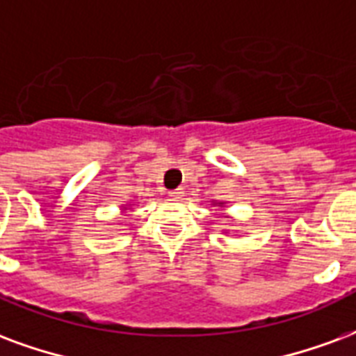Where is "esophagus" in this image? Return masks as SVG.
<instances>
[{
	"label": "esophagus",
	"instance_id": "34e87169",
	"mask_svg": "<svg viewBox=\"0 0 356 356\" xmlns=\"http://www.w3.org/2000/svg\"><path fill=\"white\" fill-rule=\"evenodd\" d=\"M183 196V191L181 188H175V191H170V198L171 200H179Z\"/></svg>",
	"mask_w": 356,
	"mask_h": 356
}]
</instances>
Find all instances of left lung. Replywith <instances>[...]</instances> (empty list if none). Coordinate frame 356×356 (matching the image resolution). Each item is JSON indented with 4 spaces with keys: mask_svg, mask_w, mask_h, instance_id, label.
<instances>
[{
    "mask_svg": "<svg viewBox=\"0 0 356 356\" xmlns=\"http://www.w3.org/2000/svg\"><path fill=\"white\" fill-rule=\"evenodd\" d=\"M213 205H218V207H225V202H217V200H213ZM228 234V232H225Z\"/></svg>",
    "mask_w": 356,
    "mask_h": 356,
    "instance_id": "obj_1",
    "label": "left lung"
}]
</instances>
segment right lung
<instances>
[{
	"label": "right lung",
	"instance_id": "right-lung-1",
	"mask_svg": "<svg viewBox=\"0 0 356 356\" xmlns=\"http://www.w3.org/2000/svg\"><path fill=\"white\" fill-rule=\"evenodd\" d=\"M130 207H131L130 202H128V204H124V205H120V209H122V211H126V209H130Z\"/></svg>",
	"mask_w": 356,
	"mask_h": 356
}]
</instances>
